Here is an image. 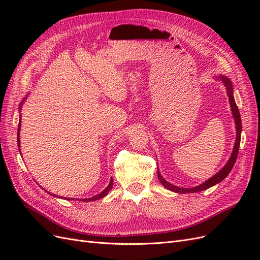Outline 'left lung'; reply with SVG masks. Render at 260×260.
<instances>
[{"mask_svg": "<svg viewBox=\"0 0 260 260\" xmlns=\"http://www.w3.org/2000/svg\"><path fill=\"white\" fill-rule=\"evenodd\" d=\"M219 80H221L223 82V84L225 85V89H226V94L228 96H229V101H230V106H231V111L233 114V118H234V121H235V128H237V139H235V143H234V147H233V152L232 155L230 157V159L228 160V162L225 164V166L220 170L219 172L211 177L210 179H208L205 182L195 186V187H191V188H184V187H179L176 186L174 184H171L169 182H167L166 180H165L161 175L159 174V171L157 170V176H158V179L161 182V184L168 188L170 191H174L177 193H195V192H200V191H204V190H207V188L214 186L215 184L221 182V181L230 174V171L232 170L235 160L238 158V154H239V148H240V142H241V132H242V121H241V116H240V112H239V108L235 104V101L233 98V86L232 83L230 81L229 78H226L225 76H219L218 77Z\"/></svg>", "mask_w": 260, "mask_h": 260, "instance_id": "left-lung-1", "label": "left lung"}]
</instances>
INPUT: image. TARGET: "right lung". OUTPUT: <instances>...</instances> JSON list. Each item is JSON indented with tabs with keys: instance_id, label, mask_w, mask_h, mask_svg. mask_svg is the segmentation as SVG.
<instances>
[{
	"instance_id": "add662e5",
	"label": "right lung",
	"mask_w": 260,
	"mask_h": 260,
	"mask_svg": "<svg viewBox=\"0 0 260 260\" xmlns=\"http://www.w3.org/2000/svg\"><path fill=\"white\" fill-rule=\"evenodd\" d=\"M26 100V98L23 99V101ZM21 105H22V102L20 103V105H19V109L21 108ZM20 119H19V123H18V131H17V143H18V146H19V130H20ZM19 152H20V148H19ZM113 178H111V181H109V184L107 185V187L105 188V190L102 192V193H100V194H98V195H95V196H93V198H91V199H83V200H80V201H82V202H92V201H96V200H100V199H103L104 196H106L107 194H108V192H109V190H111V188L113 187ZM53 196H55L54 194H52ZM62 199H65V200H72V199H66V198H62Z\"/></svg>"
}]
</instances>
